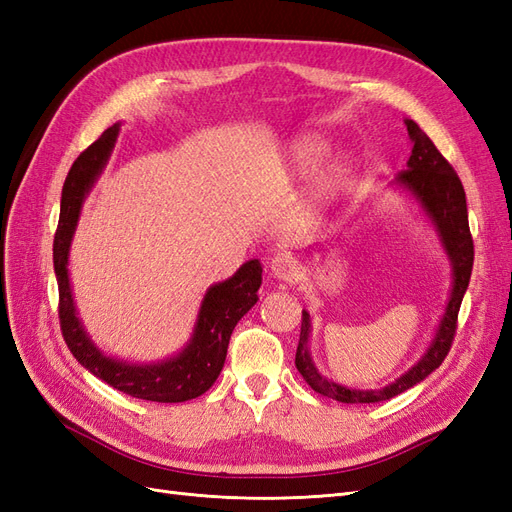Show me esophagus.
Listing matches in <instances>:
<instances>
[{
    "mask_svg": "<svg viewBox=\"0 0 512 512\" xmlns=\"http://www.w3.org/2000/svg\"><path fill=\"white\" fill-rule=\"evenodd\" d=\"M269 273L275 277V280H280V282H294V280H297L299 267H297V262H294L292 258L282 254V256H275L269 262Z\"/></svg>",
    "mask_w": 512,
    "mask_h": 512,
    "instance_id": "obj_1",
    "label": "esophagus"
}]
</instances>
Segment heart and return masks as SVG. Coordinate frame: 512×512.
I'll use <instances>...</instances> for the list:
<instances>
[{"mask_svg": "<svg viewBox=\"0 0 512 512\" xmlns=\"http://www.w3.org/2000/svg\"><path fill=\"white\" fill-rule=\"evenodd\" d=\"M333 153V145L320 134H303L288 145V162L294 173L301 177L314 175ZM350 168L344 160H335L320 179V190L324 196H333L346 188Z\"/></svg>", "mask_w": 512, "mask_h": 512, "instance_id": "b5f03b06", "label": "heart"}]
</instances>
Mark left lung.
Returning a JSON list of instances; mask_svg holds the SVG:
<instances>
[{
	"label": "left lung",
	"instance_id": "left-lung-1",
	"mask_svg": "<svg viewBox=\"0 0 512 512\" xmlns=\"http://www.w3.org/2000/svg\"><path fill=\"white\" fill-rule=\"evenodd\" d=\"M408 136L412 143V153L408 158L406 170L395 177L393 188H399L412 196L421 211L427 215L431 226L436 228L442 250L451 260L453 271V288L448 297L442 320L433 335L429 348L418 359L406 374H401L395 382L382 386V389H352V386L337 384L322 376L318 367L309 354V333H312V318L303 309L301 322V337L297 346V365L303 380L312 389L324 397H331L342 404H376V401H386L399 393L412 389L414 384L425 380L431 371H436L451 350L455 329H457V314L463 301V294L468 290L472 265H474V243L468 226V205L466 192L453 170V166L444 160L442 153L431 143V138L416 126L412 119H404Z\"/></svg>",
	"mask_w": 512,
	"mask_h": 512
}]
</instances>
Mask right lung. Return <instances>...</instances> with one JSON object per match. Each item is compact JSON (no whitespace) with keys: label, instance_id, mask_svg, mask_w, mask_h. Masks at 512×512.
I'll return each instance as SVG.
<instances>
[{"label":"right lung","instance_id":"right-lung-1","mask_svg":"<svg viewBox=\"0 0 512 512\" xmlns=\"http://www.w3.org/2000/svg\"><path fill=\"white\" fill-rule=\"evenodd\" d=\"M119 136V123L102 132L72 164L61 190L59 224L53 241V265L59 286V324L74 359L113 389L136 399L179 404L207 393L226 361L232 329L258 301L262 284L260 260H247L228 280L207 288L190 342L170 359L128 363L104 354L85 331L72 297L68 258L87 194L102 175Z\"/></svg>","mask_w":512,"mask_h":512}]
</instances>
